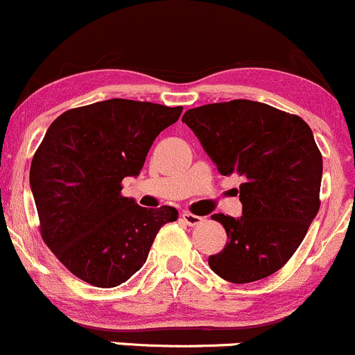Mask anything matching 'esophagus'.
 I'll use <instances>...</instances> for the list:
<instances>
[{
    "label": "esophagus",
    "mask_w": 355,
    "mask_h": 355,
    "mask_svg": "<svg viewBox=\"0 0 355 355\" xmlns=\"http://www.w3.org/2000/svg\"><path fill=\"white\" fill-rule=\"evenodd\" d=\"M182 218L185 220L187 225H190V227H195V225H198V223L203 222L202 217H198V215H195V214H190V211H183Z\"/></svg>",
    "instance_id": "34e87169"
}]
</instances>
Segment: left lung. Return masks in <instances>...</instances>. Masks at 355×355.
<instances>
[{"label": "left lung", "mask_w": 355, "mask_h": 355, "mask_svg": "<svg viewBox=\"0 0 355 355\" xmlns=\"http://www.w3.org/2000/svg\"><path fill=\"white\" fill-rule=\"evenodd\" d=\"M222 175L243 178L242 217L215 214L229 242L209 257L234 284L266 279L295 254L319 211L322 155L300 116L270 105L232 100L191 108L182 118Z\"/></svg>", "instance_id": "8db88e82"}]
</instances>
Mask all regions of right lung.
<instances>
[{
    "label": "right lung",
    "mask_w": 355,
    "mask_h": 355,
    "mask_svg": "<svg viewBox=\"0 0 355 355\" xmlns=\"http://www.w3.org/2000/svg\"><path fill=\"white\" fill-rule=\"evenodd\" d=\"M182 107L112 98L73 108L46 130L30 168L42 237L73 275L95 287L126 282L146 262L173 207L144 209L121 195L155 138Z\"/></svg>",
    "instance_id": "1"
}]
</instances>
